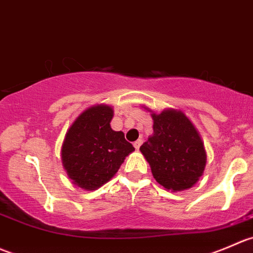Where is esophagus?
Instances as JSON below:
<instances>
[{
	"label": "esophagus",
	"instance_id": "esophagus-1",
	"mask_svg": "<svg viewBox=\"0 0 253 253\" xmlns=\"http://www.w3.org/2000/svg\"><path fill=\"white\" fill-rule=\"evenodd\" d=\"M141 144H142V139L136 140V141L134 142V147H135V149H136V150H139L140 146H141Z\"/></svg>",
	"mask_w": 253,
	"mask_h": 253
}]
</instances>
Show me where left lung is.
<instances>
[{
	"instance_id": "left-lung-1",
	"label": "left lung",
	"mask_w": 253,
	"mask_h": 253,
	"mask_svg": "<svg viewBox=\"0 0 253 253\" xmlns=\"http://www.w3.org/2000/svg\"><path fill=\"white\" fill-rule=\"evenodd\" d=\"M151 112L154 132L140 151L149 162L152 176L171 192L192 188L204 173L207 152L204 142L191 119L179 109Z\"/></svg>"
}]
</instances>
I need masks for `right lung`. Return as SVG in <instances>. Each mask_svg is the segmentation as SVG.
Instances as JSON below:
<instances>
[{
    "mask_svg": "<svg viewBox=\"0 0 253 253\" xmlns=\"http://www.w3.org/2000/svg\"><path fill=\"white\" fill-rule=\"evenodd\" d=\"M113 116V107L109 104L92 106L75 119L65 135L62 166L79 188L94 191L106 184L135 150L123 131L112 129Z\"/></svg>",
    "mask_w": 253,
    "mask_h": 253,
    "instance_id": "add662e5",
    "label": "right lung"
}]
</instances>
